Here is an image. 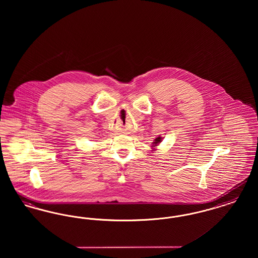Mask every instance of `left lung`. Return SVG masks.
Segmentation results:
<instances>
[{"label":"left lung","mask_w":258,"mask_h":258,"mask_svg":"<svg viewBox=\"0 0 258 258\" xmlns=\"http://www.w3.org/2000/svg\"><path fill=\"white\" fill-rule=\"evenodd\" d=\"M160 141H161V137L160 136H159V137H157L156 139H155V141L153 142V147H155V146H157L159 143H160Z\"/></svg>","instance_id":"left-lung-1"}]
</instances>
